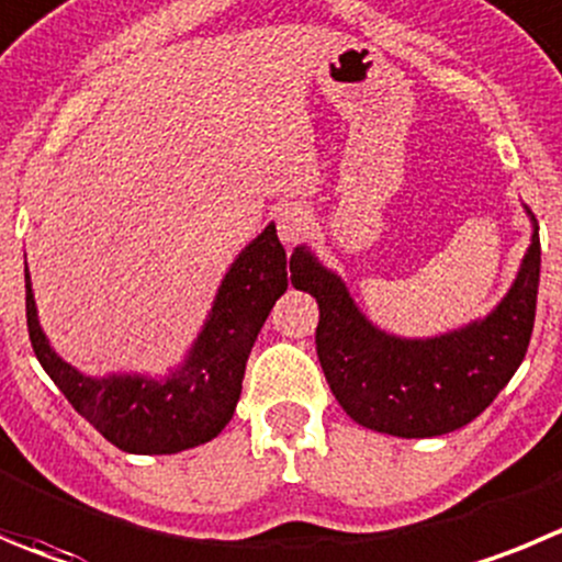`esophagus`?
I'll use <instances>...</instances> for the list:
<instances>
[{
    "mask_svg": "<svg viewBox=\"0 0 562 562\" xmlns=\"http://www.w3.org/2000/svg\"><path fill=\"white\" fill-rule=\"evenodd\" d=\"M272 221H276L281 243H284L286 248H292V245H297V239L303 237V228H306V212H303L301 206H292V204L278 206Z\"/></svg>",
    "mask_w": 562,
    "mask_h": 562,
    "instance_id": "34e87169",
    "label": "esophagus"
}]
</instances>
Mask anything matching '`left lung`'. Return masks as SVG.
<instances>
[{"instance_id":"left-lung-1","label":"left lung","mask_w":562,"mask_h":562,"mask_svg":"<svg viewBox=\"0 0 562 562\" xmlns=\"http://www.w3.org/2000/svg\"><path fill=\"white\" fill-rule=\"evenodd\" d=\"M530 245L510 290L485 317L436 336H397L372 323L341 276L306 243L292 250V284L317 297V356L352 422L397 438H432L469 425L525 361L536 323L541 243Z\"/></svg>"}]
</instances>
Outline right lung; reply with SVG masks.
Listing matches in <instances>:
<instances>
[{"label": "right lung", "mask_w": 562, "mask_h": 562, "mask_svg": "<svg viewBox=\"0 0 562 562\" xmlns=\"http://www.w3.org/2000/svg\"><path fill=\"white\" fill-rule=\"evenodd\" d=\"M24 281L32 350L68 403L117 450L173 456L206 445L232 422L250 347L270 308L286 292V250L272 223L239 250L204 325L165 375L79 372L52 347L41 325L30 270H24Z\"/></svg>", "instance_id": "1"}]
</instances>
